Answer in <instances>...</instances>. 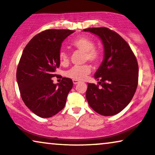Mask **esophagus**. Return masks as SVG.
Listing matches in <instances>:
<instances>
[{
  "mask_svg": "<svg viewBox=\"0 0 155 155\" xmlns=\"http://www.w3.org/2000/svg\"><path fill=\"white\" fill-rule=\"evenodd\" d=\"M72 82H73V84H74V85L78 84V83H79V81H77V80H72Z\"/></svg>",
  "mask_w": 155,
  "mask_h": 155,
  "instance_id": "esophagus-1",
  "label": "esophagus"
}]
</instances>
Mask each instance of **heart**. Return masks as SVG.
<instances>
[{
    "label": "heart",
    "mask_w": 155,
    "mask_h": 155,
    "mask_svg": "<svg viewBox=\"0 0 155 155\" xmlns=\"http://www.w3.org/2000/svg\"><path fill=\"white\" fill-rule=\"evenodd\" d=\"M72 45L74 48L84 52L85 61H91L92 63H97L100 59V53L94 48L95 44L92 40L86 37H79L72 42ZM59 59L61 64L68 63L69 55L64 49L60 50L59 53ZM91 72V67L88 65L74 66L66 72L67 77L73 80H83Z\"/></svg>",
    "instance_id": "obj_1"
}]
</instances>
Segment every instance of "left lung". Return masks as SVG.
Here are the masks:
<instances>
[{
	"label": "left lung",
	"mask_w": 155,
	"mask_h": 155,
	"mask_svg": "<svg viewBox=\"0 0 155 155\" xmlns=\"http://www.w3.org/2000/svg\"><path fill=\"white\" fill-rule=\"evenodd\" d=\"M102 42L104 59L94 74L101 85L88 83L86 99L104 116L119 113L128 105L138 85L139 66L131 48L120 35L106 27L85 29Z\"/></svg>",
	"instance_id": "1"
}]
</instances>
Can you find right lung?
I'll return each mask as SVG.
<instances>
[{"mask_svg":"<svg viewBox=\"0 0 155 155\" xmlns=\"http://www.w3.org/2000/svg\"><path fill=\"white\" fill-rule=\"evenodd\" d=\"M74 31L47 30L31 39L24 49L17 70L16 81L24 103L43 118L55 115L64 107L73 83L63 78L54 84L52 78L59 67L61 43Z\"/></svg>","mask_w":155,"mask_h":155,"instance_id":"add662e5","label":"right lung"}]
</instances>
